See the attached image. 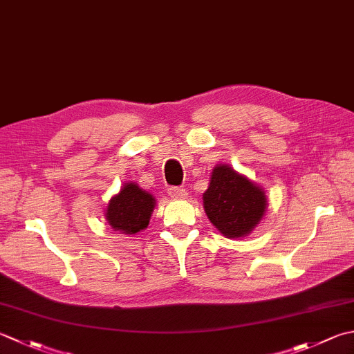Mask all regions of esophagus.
I'll return each instance as SVG.
<instances>
[{
	"label": "esophagus",
	"mask_w": 354,
	"mask_h": 354,
	"mask_svg": "<svg viewBox=\"0 0 354 354\" xmlns=\"http://www.w3.org/2000/svg\"><path fill=\"white\" fill-rule=\"evenodd\" d=\"M169 196L173 199H185L187 190L183 187H171V189H169Z\"/></svg>",
	"instance_id": "esophagus-1"
}]
</instances>
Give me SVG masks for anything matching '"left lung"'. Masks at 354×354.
Instances as JSON below:
<instances>
[{
    "mask_svg": "<svg viewBox=\"0 0 354 354\" xmlns=\"http://www.w3.org/2000/svg\"><path fill=\"white\" fill-rule=\"evenodd\" d=\"M203 199L210 223L225 238L250 234L267 209L264 190L227 164L213 169Z\"/></svg>",
    "mask_w": 354,
    "mask_h": 354,
    "instance_id": "obj_1",
    "label": "left lung"
}]
</instances>
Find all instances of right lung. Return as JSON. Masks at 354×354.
<instances>
[{"instance_id": "1", "label": "right lung", "mask_w": 354, "mask_h": 354, "mask_svg": "<svg viewBox=\"0 0 354 354\" xmlns=\"http://www.w3.org/2000/svg\"><path fill=\"white\" fill-rule=\"evenodd\" d=\"M155 205L153 195L135 183H127L109 201L106 219L115 232L135 234L147 228Z\"/></svg>"}]
</instances>
